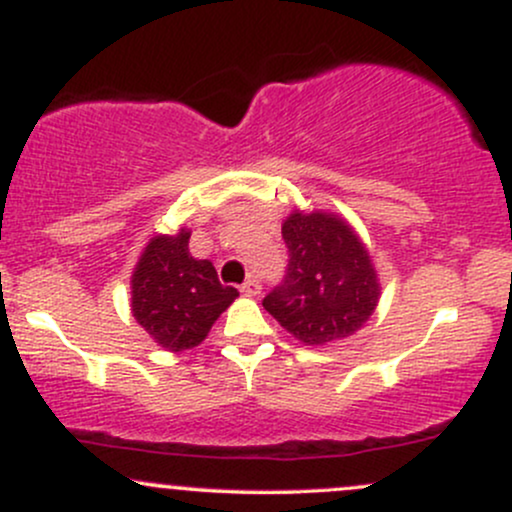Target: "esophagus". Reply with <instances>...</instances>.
Listing matches in <instances>:
<instances>
[{
    "label": "esophagus",
    "instance_id": "34e87169",
    "mask_svg": "<svg viewBox=\"0 0 512 512\" xmlns=\"http://www.w3.org/2000/svg\"><path fill=\"white\" fill-rule=\"evenodd\" d=\"M260 289H262V286H260V281H257V279H248L243 286H240V291H243L245 296H250V298L260 296Z\"/></svg>",
    "mask_w": 512,
    "mask_h": 512
}]
</instances>
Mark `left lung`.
Returning a JSON list of instances; mask_svg holds the SVG:
<instances>
[{
	"label": "left lung",
	"mask_w": 512,
	"mask_h": 512,
	"mask_svg": "<svg viewBox=\"0 0 512 512\" xmlns=\"http://www.w3.org/2000/svg\"><path fill=\"white\" fill-rule=\"evenodd\" d=\"M289 272L264 298L269 315L305 346L351 337L380 301L370 252L344 216L293 209L284 226Z\"/></svg>",
	"instance_id": "left-lung-1"
}]
</instances>
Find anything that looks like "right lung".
Here are the masks:
<instances>
[{"mask_svg": "<svg viewBox=\"0 0 512 512\" xmlns=\"http://www.w3.org/2000/svg\"><path fill=\"white\" fill-rule=\"evenodd\" d=\"M190 228L154 236L132 272V315L161 349L187 351L207 339L219 315L238 298L209 260L190 255Z\"/></svg>", "mask_w": 512, "mask_h": 512, "instance_id": "1", "label": "right lung"}]
</instances>
